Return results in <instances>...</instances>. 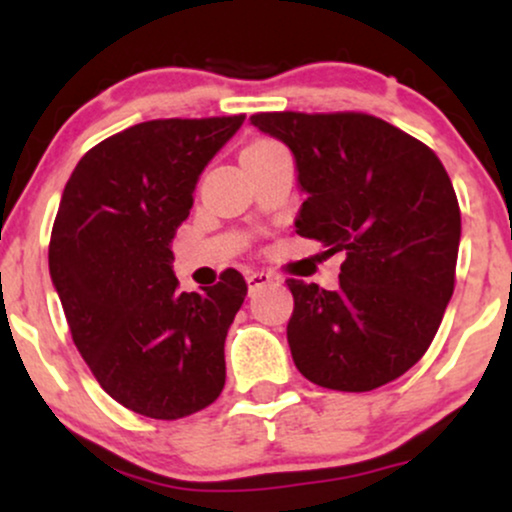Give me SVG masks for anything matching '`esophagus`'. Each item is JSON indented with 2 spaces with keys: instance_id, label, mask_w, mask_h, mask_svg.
Returning a JSON list of instances; mask_svg holds the SVG:
<instances>
[{
  "instance_id": "esophagus-1",
  "label": "esophagus",
  "mask_w": 512,
  "mask_h": 512,
  "mask_svg": "<svg viewBox=\"0 0 512 512\" xmlns=\"http://www.w3.org/2000/svg\"><path fill=\"white\" fill-rule=\"evenodd\" d=\"M245 281H248V289L250 291H257V289H260V286L274 284L276 276L269 274V272H248V274H245Z\"/></svg>"
}]
</instances>
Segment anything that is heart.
I'll list each match as a JSON object with an SVG mask.
<instances>
[{"instance_id":"heart-1","label":"heart","mask_w":512,"mask_h":512,"mask_svg":"<svg viewBox=\"0 0 512 512\" xmlns=\"http://www.w3.org/2000/svg\"><path fill=\"white\" fill-rule=\"evenodd\" d=\"M252 146H272V142H257V144H252Z\"/></svg>"}]
</instances>
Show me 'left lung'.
Instances as JSON below:
<instances>
[{
    "label": "left lung",
    "instance_id": "left-lung-1",
    "mask_svg": "<svg viewBox=\"0 0 512 512\" xmlns=\"http://www.w3.org/2000/svg\"><path fill=\"white\" fill-rule=\"evenodd\" d=\"M296 161V233L346 252L337 291L289 279L286 327L310 383L368 392L414 366L455 289L460 204L438 156L380 117L257 113Z\"/></svg>",
    "mask_w": 512,
    "mask_h": 512
}]
</instances>
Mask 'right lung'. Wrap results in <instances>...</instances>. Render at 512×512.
Returning a JSON list of instances; mask_svg holds the SVG:
<instances>
[{"instance_id":"1","label":"right lung","mask_w":512,"mask_h":512,"mask_svg":"<svg viewBox=\"0 0 512 512\" xmlns=\"http://www.w3.org/2000/svg\"><path fill=\"white\" fill-rule=\"evenodd\" d=\"M243 120L142 122L93 146L64 185L52 286L103 390L149 419L195 414L226 383L223 344L248 284L226 269L202 293L178 291L170 243L199 175Z\"/></svg>"}]
</instances>
